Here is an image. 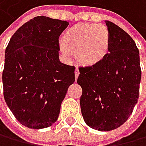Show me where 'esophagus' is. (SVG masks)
<instances>
[{"mask_svg":"<svg viewBox=\"0 0 146 146\" xmlns=\"http://www.w3.org/2000/svg\"><path fill=\"white\" fill-rule=\"evenodd\" d=\"M79 74H80L79 69H78V67H76V69H75V72H74V74H75V78H76V79L78 78V76H79Z\"/></svg>","mask_w":146,"mask_h":146,"instance_id":"esophagus-1","label":"esophagus"}]
</instances>
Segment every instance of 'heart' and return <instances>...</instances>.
<instances>
[{
  "label": "heart",
  "mask_w": 146,
  "mask_h": 146,
  "mask_svg": "<svg viewBox=\"0 0 146 146\" xmlns=\"http://www.w3.org/2000/svg\"><path fill=\"white\" fill-rule=\"evenodd\" d=\"M64 49L76 52L82 64L92 65L102 60L109 53L110 36L105 26L86 23L75 25L66 32Z\"/></svg>",
  "instance_id": "b5f03b06"
}]
</instances>
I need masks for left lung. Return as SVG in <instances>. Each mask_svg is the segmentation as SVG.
<instances>
[{"label": "left lung", "instance_id": "left-lung-1", "mask_svg": "<svg viewBox=\"0 0 146 146\" xmlns=\"http://www.w3.org/2000/svg\"><path fill=\"white\" fill-rule=\"evenodd\" d=\"M110 53L91 66L79 67L77 83L82 89L81 110L93 129L110 131L126 122L137 103L141 81L139 50L126 31L106 21Z\"/></svg>", "mask_w": 146, "mask_h": 146}]
</instances>
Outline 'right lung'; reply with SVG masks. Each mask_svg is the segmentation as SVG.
I'll list each match as a JSON object with an SVG mask.
<instances>
[{"label":"right lung","instance_id":"1","mask_svg":"<svg viewBox=\"0 0 146 146\" xmlns=\"http://www.w3.org/2000/svg\"><path fill=\"white\" fill-rule=\"evenodd\" d=\"M69 23L37 16L13 34L5 50L3 96L23 126L40 129L57 120L74 82L75 67L59 61V36Z\"/></svg>","mask_w":146,"mask_h":146}]
</instances>
